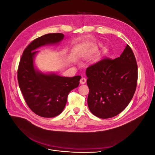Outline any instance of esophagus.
Returning <instances> with one entry per match:
<instances>
[{
  "mask_svg": "<svg viewBox=\"0 0 155 155\" xmlns=\"http://www.w3.org/2000/svg\"><path fill=\"white\" fill-rule=\"evenodd\" d=\"M87 81V79L85 78H82L81 79H80V83L81 84H85Z\"/></svg>",
  "mask_w": 155,
  "mask_h": 155,
  "instance_id": "obj_1",
  "label": "esophagus"
}]
</instances>
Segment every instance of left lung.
<instances>
[{
  "instance_id": "1",
  "label": "left lung",
  "mask_w": 155,
  "mask_h": 155,
  "mask_svg": "<svg viewBox=\"0 0 155 155\" xmlns=\"http://www.w3.org/2000/svg\"><path fill=\"white\" fill-rule=\"evenodd\" d=\"M87 104L92 113L100 118L119 114L129 105L136 91L138 66L127 45L118 58H105L88 67Z\"/></svg>"
}]
</instances>
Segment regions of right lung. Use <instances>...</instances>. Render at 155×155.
Here are the masks:
<instances>
[{"label":"right lung","mask_w":155,"mask_h":155,"mask_svg":"<svg viewBox=\"0 0 155 155\" xmlns=\"http://www.w3.org/2000/svg\"><path fill=\"white\" fill-rule=\"evenodd\" d=\"M64 38L61 33L48 34L33 41L23 51L17 70V79L25 101L35 114L44 118L60 114L66 105L70 92L79 86L80 76L63 77L55 73L45 74L34 64L35 51L42 46L59 43Z\"/></svg>","instance_id":"right-lung-1"}]
</instances>
